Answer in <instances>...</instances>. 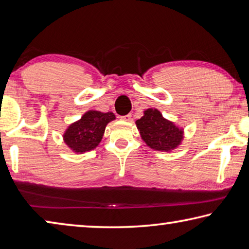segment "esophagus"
<instances>
[{"label":"esophagus","instance_id":"34e87169","mask_svg":"<svg viewBox=\"0 0 249 249\" xmlns=\"http://www.w3.org/2000/svg\"><path fill=\"white\" fill-rule=\"evenodd\" d=\"M121 120H124V121H130L131 120V115H125V116H122L121 117Z\"/></svg>","mask_w":249,"mask_h":249}]
</instances>
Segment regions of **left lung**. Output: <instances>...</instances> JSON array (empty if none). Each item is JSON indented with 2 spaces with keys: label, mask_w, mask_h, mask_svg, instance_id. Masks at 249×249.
I'll use <instances>...</instances> for the list:
<instances>
[{
  "label": "left lung",
  "mask_w": 249,
  "mask_h": 249,
  "mask_svg": "<svg viewBox=\"0 0 249 249\" xmlns=\"http://www.w3.org/2000/svg\"><path fill=\"white\" fill-rule=\"evenodd\" d=\"M136 124L143 141L151 149L168 152L179 145L182 140V130L163 118L158 109H147Z\"/></svg>",
  "instance_id": "obj_1"
}]
</instances>
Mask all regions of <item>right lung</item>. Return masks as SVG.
Segmentation results:
<instances>
[{"label": "right lung", "mask_w": 249, "mask_h": 249, "mask_svg": "<svg viewBox=\"0 0 249 249\" xmlns=\"http://www.w3.org/2000/svg\"><path fill=\"white\" fill-rule=\"evenodd\" d=\"M115 118L112 112L87 111L80 120L67 129L63 136L64 142L77 153L94 150L102 141L107 124Z\"/></svg>", "instance_id": "obj_1"}]
</instances>
